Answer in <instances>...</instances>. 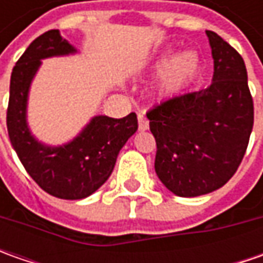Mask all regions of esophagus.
<instances>
[{
    "label": "esophagus",
    "mask_w": 263,
    "mask_h": 263,
    "mask_svg": "<svg viewBox=\"0 0 263 263\" xmlns=\"http://www.w3.org/2000/svg\"><path fill=\"white\" fill-rule=\"evenodd\" d=\"M137 121H139V130L145 132V130L149 128V121H147V118L145 117L143 112H139V116H137Z\"/></svg>",
    "instance_id": "obj_1"
}]
</instances>
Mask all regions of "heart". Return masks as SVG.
Listing matches in <instances>:
<instances>
[{"mask_svg":"<svg viewBox=\"0 0 263 263\" xmlns=\"http://www.w3.org/2000/svg\"><path fill=\"white\" fill-rule=\"evenodd\" d=\"M154 70L157 73H162L158 82L159 92L162 95H174L197 76L200 70V60L193 51L183 52L176 60L173 52H167L155 61Z\"/></svg>","mask_w":263,"mask_h":263,"instance_id":"1","label":"heart"}]
</instances>
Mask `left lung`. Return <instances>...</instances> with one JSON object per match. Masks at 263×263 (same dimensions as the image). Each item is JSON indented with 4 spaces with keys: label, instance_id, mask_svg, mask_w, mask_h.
Returning a JSON list of instances; mask_svg holds the SVG:
<instances>
[{
    "label": "left lung",
    "instance_id": "left-lung-1",
    "mask_svg": "<svg viewBox=\"0 0 263 263\" xmlns=\"http://www.w3.org/2000/svg\"><path fill=\"white\" fill-rule=\"evenodd\" d=\"M206 35L214 58L211 86L173 96L146 112L157 142V176L181 197L224 186L241 164L253 128L245 61L215 32Z\"/></svg>",
    "mask_w": 263,
    "mask_h": 263
}]
</instances>
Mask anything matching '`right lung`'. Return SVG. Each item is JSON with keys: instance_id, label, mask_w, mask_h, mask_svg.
<instances>
[{"instance_id": "add662e5", "label": "right lung", "mask_w": 263, "mask_h": 263, "mask_svg": "<svg viewBox=\"0 0 263 263\" xmlns=\"http://www.w3.org/2000/svg\"><path fill=\"white\" fill-rule=\"evenodd\" d=\"M71 52L76 49L55 29L37 36L27 46L11 73L7 130L17 157L36 184L52 196L76 200L90 196L111 176L120 149L136 133L137 116L95 117L64 146H45L35 140L26 124L30 82L42 58Z\"/></svg>"}]
</instances>
